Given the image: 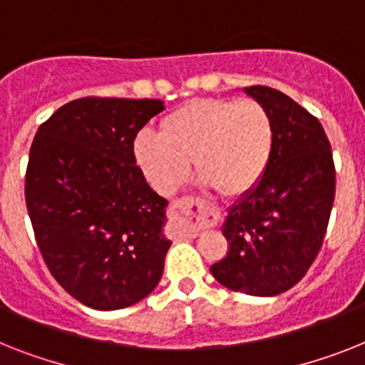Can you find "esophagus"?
Wrapping results in <instances>:
<instances>
[{
  "mask_svg": "<svg viewBox=\"0 0 365 365\" xmlns=\"http://www.w3.org/2000/svg\"><path fill=\"white\" fill-rule=\"evenodd\" d=\"M171 215L173 218L179 220L180 224L185 225V231L190 237H195L201 230L212 227L216 224L215 210H210L203 200L188 195V197H180V200L173 201L171 205Z\"/></svg>",
  "mask_w": 365,
  "mask_h": 365,
  "instance_id": "obj_1",
  "label": "esophagus"
}]
</instances>
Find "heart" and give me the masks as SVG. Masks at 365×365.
Instances as JSON below:
<instances>
[{"instance_id": "b5f03b06", "label": "heart", "mask_w": 365, "mask_h": 365, "mask_svg": "<svg viewBox=\"0 0 365 365\" xmlns=\"http://www.w3.org/2000/svg\"><path fill=\"white\" fill-rule=\"evenodd\" d=\"M274 150L269 108L254 98H200L162 119L160 132L135 140V158L150 185L170 195L195 175L224 197L248 194Z\"/></svg>"}]
</instances>
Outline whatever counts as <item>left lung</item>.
I'll return each instance as SVG.
<instances>
[{"label": "left lung", "instance_id": "8db88e82", "mask_svg": "<svg viewBox=\"0 0 365 365\" xmlns=\"http://www.w3.org/2000/svg\"><path fill=\"white\" fill-rule=\"evenodd\" d=\"M244 91L272 115V158L259 185L227 210L222 233L230 252L210 272L237 293L276 297L304 278L323 246L336 170L317 117L272 87Z\"/></svg>", "mask_w": 365, "mask_h": 365}]
</instances>
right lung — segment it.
Returning <instances> with one entry per match:
<instances>
[{"instance_id":"obj_1","label":"right lung","mask_w":365,"mask_h":365,"mask_svg":"<svg viewBox=\"0 0 365 365\" xmlns=\"http://www.w3.org/2000/svg\"><path fill=\"white\" fill-rule=\"evenodd\" d=\"M164 110L155 98L72 101L38 126L26 171V205L57 284L111 312L153 293L171 246L168 201L135 165L134 140Z\"/></svg>"}]
</instances>
